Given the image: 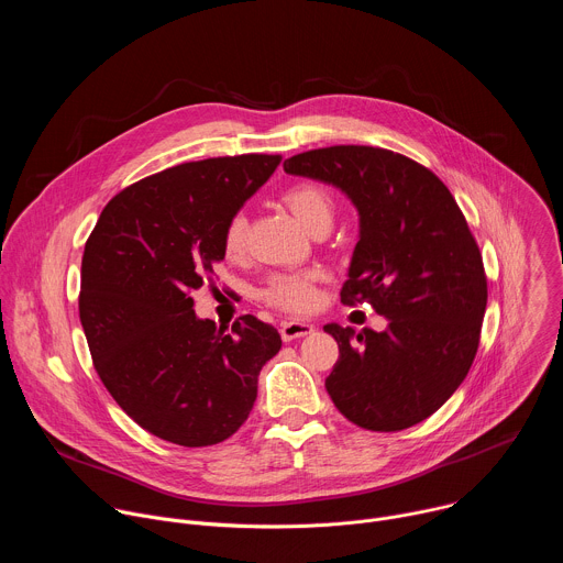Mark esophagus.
<instances>
[{
  "mask_svg": "<svg viewBox=\"0 0 563 563\" xmlns=\"http://www.w3.org/2000/svg\"><path fill=\"white\" fill-rule=\"evenodd\" d=\"M311 332H313V325L305 323V320H283V323H280L283 341H294V339L307 336Z\"/></svg>",
  "mask_w": 563,
  "mask_h": 563,
  "instance_id": "1",
  "label": "esophagus"
}]
</instances>
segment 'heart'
Returning <instances> with one entry per match:
<instances>
[{"label":"heart","mask_w":563,"mask_h":563,"mask_svg":"<svg viewBox=\"0 0 563 563\" xmlns=\"http://www.w3.org/2000/svg\"><path fill=\"white\" fill-rule=\"evenodd\" d=\"M285 207L311 231L328 233L336 218V198L330 187L305 180L287 187L280 196ZM247 231L250 220L245 211H233L222 227V252L229 261H240L247 252ZM323 280V272H289L274 274L267 285L261 289V298L283 311L305 313L311 311L318 302V283Z\"/></svg>","instance_id":"b5f03b06"}]
</instances>
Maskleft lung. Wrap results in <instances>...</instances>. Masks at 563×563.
I'll list each match as a JSON object with an SVG mask.
<instances>
[{
  "label": "left lung",
  "mask_w": 563,
  "mask_h": 563,
  "mask_svg": "<svg viewBox=\"0 0 563 563\" xmlns=\"http://www.w3.org/2000/svg\"><path fill=\"white\" fill-rule=\"evenodd\" d=\"M285 172L332 183L361 213L343 305H372L387 330L325 325L339 361L325 378L339 412L372 432L434 415L467 376L481 341L488 278L450 189L412 157L336 144L291 155Z\"/></svg>",
  "instance_id": "8db88e82"
}]
</instances>
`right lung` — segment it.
<instances>
[{
	"instance_id": "obj_1",
	"label": "right lung",
	"mask_w": 563,
	"mask_h": 563,
	"mask_svg": "<svg viewBox=\"0 0 563 563\" xmlns=\"http://www.w3.org/2000/svg\"><path fill=\"white\" fill-rule=\"evenodd\" d=\"M283 155L185 163L109 200L82 256L79 320L96 372L146 432L185 448L229 439L258 394L280 334L245 313L229 328L200 320L191 291L211 283L222 227Z\"/></svg>"
}]
</instances>
